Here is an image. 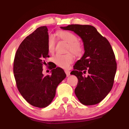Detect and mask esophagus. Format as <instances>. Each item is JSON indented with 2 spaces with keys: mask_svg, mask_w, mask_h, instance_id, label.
Returning a JSON list of instances; mask_svg holds the SVG:
<instances>
[{
  "mask_svg": "<svg viewBox=\"0 0 129 129\" xmlns=\"http://www.w3.org/2000/svg\"><path fill=\"white\" fill-rule=\"evenodd\" d=\"M65 74H66L67 76H70V71H69V70H65Z\"/></svg>",
  "mask_w": 129,
  "mask_h": 129,
  "instance_id": "obj_1",
  "label": "esophagus"
}]
</instances>
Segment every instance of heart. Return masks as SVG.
Segmentation results:
<instances>
[{"mask_svg": "<svg viewBox=\"0 0 129 129\" xmlns=\"http://www.w3.org/2000/svg\"><path fill=\"white\" fill-rule=\"evenodd\" d=\"M59 38L68 43L67 51H71L76 55H80L83 51L81 44L78 42V38L76 35L68 31H61L58 32ZM55 40L54 36H49L47 39V49L49 53H53L55 50ZM74 60L72 54L67 53L66 54H57L53 58L54 62L57 66L62 68H68Z\"/></svg>", "mask_w": 129, "mask_h": 129, "instance_id": "obj_1", "label": "heart"}]
</instances>
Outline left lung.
<instances>
[{
    "label": "left lung",
    "instance_id": "8db88e82",
    "mask_svg": "<svg viewBox=\"0 0 129 129\" xmlns=\"http://www.w3.org/2000/svg\"><path fill=\"white\" fill-rule=\"evenodd\" d=\"M61 28L74 31L83 42L84 54L71 72L78 79L75 89L76 97L83 105L99 104L112 89L117 69L110 43L93 26L72 24ZM86 72L89 75L83 76Z\"/></svg>",
    "mask_w": 129,
    "mask_h": 129
}]
</instances>
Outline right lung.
Instances as JSON below:
<instances>
[{
    "mask_svg": "<svg viewBox=\"0 0 129 129\" xmlns=\"http://www.w3.org/2000/svg\"><path fill=\"white\" fill-rule=\"evenodd\" d=\"M48 37L47 26L38 28L19 46L13 64L18 91L29 104L38 108L46 107L51 103L57 87L66 77L64 70L59 67H49L50 70L54 68L50 75L42 74L45 59L49 57Z\"/></svg>",
    "mask_w": 129,
    "mask_h": 129,
    "instance_id": "add662e5",
    "label": "right lung"
}]
</instances>
